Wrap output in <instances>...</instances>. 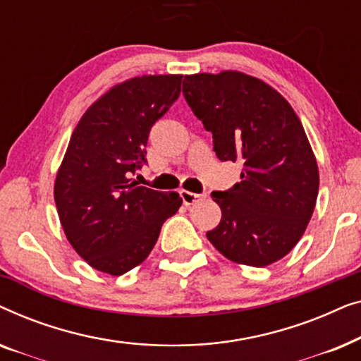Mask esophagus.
I'll return each mask as SVG.
<instances>
[{
  "mask_svg": "<svg viewBox=\"0 0 361 361\" xmlns=\"http://www.w3.org/2000/svg\"><path fill=\"white\" fill-rule=\"evenodd\" d=\"M180 197H182V202H184V205H192L195 204V202H199L204 199V194H194V192H189V190H180Z\"/></svg>",
  "mask_w": 361,
  "mask_h": 361,
  "instance_id": "1",
  "label": "esophagus"
}]
</instances>
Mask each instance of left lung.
Segmentation results:
<instances>
[{
  "label": "left lung",
  "mask_w": 361,
  "mask_h": 361,
  "mask_svg": "<svg viewBox=\"0 0 361 361\" xmlns=\"http://www.w3.org/2000/svg\"><path fill=\"white\" fill-rule=\"evenodd\" d=\"M184 97L214 135L220 161H241V180L214 192L221 220L207 238L225 258L263 268L298 245L314 214L319 167L289 102L238 71L194 73Z\"/></svg>",
  "instance_id": "left-lung-1"
}]
</instances>
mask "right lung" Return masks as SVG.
I'll return each mask as SVG.
<instances>
[{"mask_svg":"<svg viewBox=\"0 0 361 361\" xmlns=\"http://www.w3.org/2000/svg\"><path fill=\"white\" fill-rule=\"evenodd\" d=\"M182 75L116 83L83 113L54 182V200L72 248L92 268L121 276L147 258L162 224L182 205L177 192L137 185L147 136L180 95Z\"/></svg>","mask_w":361,"mask_h":361,"instance_id":"1","label":"right lung"}]
</instances>
